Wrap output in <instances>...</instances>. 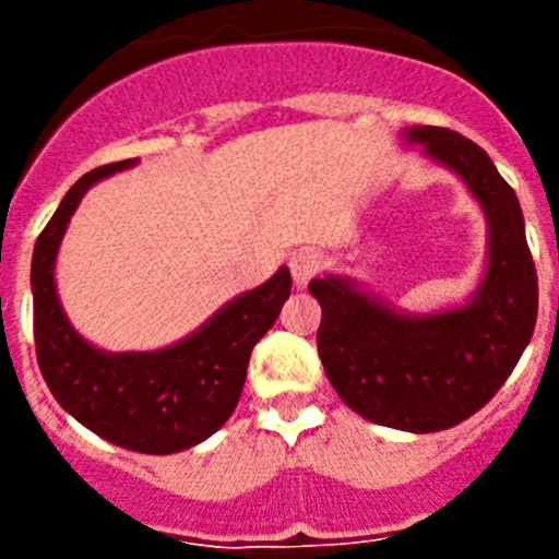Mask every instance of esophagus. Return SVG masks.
<instances>
[{
    "label": "esophagus",
    "instance_id": "1",
    "mask_svg": "<svg viewBox=\"0 0 559 559\" xmlns=\"http://www.w3.org/2000/svg\"><path fill=\"white\" fill-rule=\"evenodd\" d=\"M319 269H322V254H319V251L299 249L290 257V274H294V283L299 285V288H305L310 276Z\"/></svg>",
    "mask_w": 559,
    "mask_h": 559
}]
</instances>
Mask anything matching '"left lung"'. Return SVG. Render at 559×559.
<instances>
[{
    "mask_svg": "<svg viewBox=\"0 0 559 559\" xmlns=\"http://www.w3.org/2000/svg\"><path fill=\"white\" fill-rule=\"evenodd\" d=\"M451 167L481 204L490 229L487 271L462 308L397 313L344 276H319V358L338 397L360 417L397 431L459 426L496 397L535 333L537 271L518 195L476 142L451 128L403 133Z\"/></svg>",
    "mask_w": 559,
    "mask_h": 559,
    "instance_id": "left-lung-1",
    "label": "left lung"
}]
</instances>
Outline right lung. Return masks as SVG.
<instances>
[{
  "label": "right lung",
  "mask_w": 559,
  "mask_h": 559,
  "mask_svg": "<svg viewBox=\"0 0 559 559\" xmlns=\"http://www.w3.org/2000/svg\"><path fill=\"white\" fill-rule=\"evenodd\" d=\"M133 159L86 173L63 195L61 206L33 249V333L36 358L63 412L136 453H179L218 431L235 412L246 383L251 349L290 296V271L237 296L185 341L156 353H103L63 316L56 290V257L83 192Z\"/></svg>",
  "instance_id": "1"
}]
</instances>
